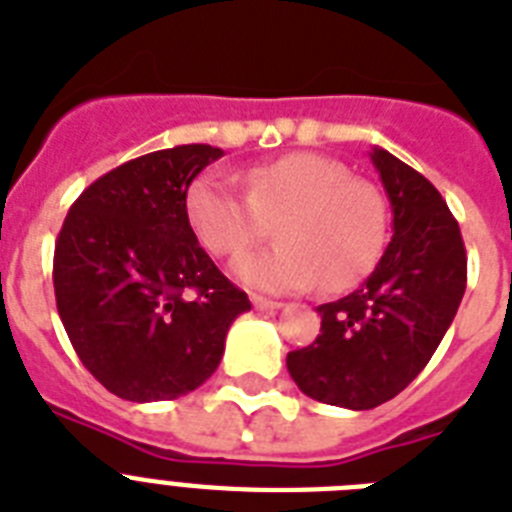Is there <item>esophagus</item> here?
<instances>
[{
  "mask_svg": "<svg viewBox=\"0 0 512 512\" xmlns=\"http://www.w3.org/2000/svg\"><path fill=\"white\" fill-rule=\"evenodd\" d=\"M251 303L253 308H259V311H277V308H282L280 301H269V298H261V295H253Z\"/></svg>",
  "mask_w": 512,
  "mask_h": 512,
  "instance_id": "esophagus-1",
  "label": "esophagus"
}]
</instances>
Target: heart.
<instances>
[{
	"instance_id": "obj_1",
	"label": "heart",
	"mask_w": 512,
	"mask_h": 512,
	"mask_svg": "<svg viewBox=\"0 0 512 512\" xmlns=\"http://www.w3.org/2000/svg\"><path fill=\"white\" fill-rule=\"evenodd\" d=\"M246 193L201 175L185 196L188 222L211 256H238L277 222L280 246L235 261L243 285L290 293L322 282L348 290L371 272L384 246V201L332 156L287 154L243 175Z\"/></svg>"
}]
</instances>
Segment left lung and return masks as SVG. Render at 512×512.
Returning a JSON list of instances; mask_svg holds the SVG:
<instances>
[{
    "mask_svg": "<svg viewBox=\"0 0 512 512\" xmlns=\"http://www.w3.org/2000/svg\"><path fill=\"white\" fill-rule=\"evenodd\" d=\"M392 240L358 290L316 308L322 335L287 353L303 395L350 411L392 400L421 374L466 293V248L445 198L421 172L374 146Z\"/></svg>",
    "mask_w": 512,
    "mask_h": 512,
    "instance_id": "obj_1",
    "label": "left lung"
}]
</instances>
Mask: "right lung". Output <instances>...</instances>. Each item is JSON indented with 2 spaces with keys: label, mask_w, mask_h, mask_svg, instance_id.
<instances>
[{
  "label": "right lung",
  "mask_w": 512,
  "mask_h": 512,
  "mask_svg": "<svg viewBox=\"0 0 512 512\" xmlns=\"http://www.w3.org/2000/svg\"><path fill=\"white\" fill-rule=\"evenodd\" d=\"M206 143L151 151L78 196L54 246V298L75 353L130 403L188 395L217 371L251 301L198 246L185 196Z\"/></svg>",
  "instance_id": "add662e5"
}]
</instances>
